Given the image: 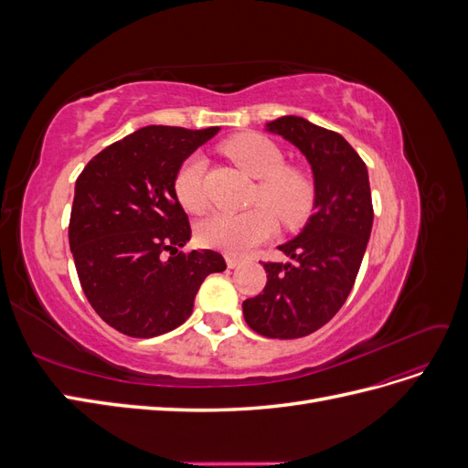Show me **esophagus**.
Segmentation results:
<instances>
[{
    "label": "esophagus",
    "instance_id": "esophagus-1",
    "mask_svg": "<svg viewBox=\"0 0 468 468\" xmlns=\"http://www.w3.org/2000/svg\"><path fill=\"white\" fill-rule=\"evenodd\" d=\"M239 263H242V260L232 256V253H229V256H226V265H229L230 269H236Z\"/></svg>",
    "mask_w": 468,
    "mask_h": 468
}]
</instances>
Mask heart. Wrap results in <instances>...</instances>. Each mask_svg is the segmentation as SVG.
<instances>
[{
	"label": "heart",
	"instance_id": "heart-1",
	"mask_svg": "<svg viewBox=\"0 0 468 468\" xmlns=\"http://www.w3.org/2000/svg\"><path fill=\"white\" fill-rule=\"evenodd\" d=\"M224 152L248 172L260 179L251 203L263 205L244 212H215L197 226V238L207 248L222 250L232 256L265 242L277 229V220L285 226L301 224L314 205V183L303 169L285 165V155L271 140L246 133L224 144ZM207 162L201 154H191L174 177V193L179 205L189 212H203Z\"/></svg>",
	"mask_w": 468,
	"mask_h": 468
}]
</instances>
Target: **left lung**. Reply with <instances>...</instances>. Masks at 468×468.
I'll list each match as a JSON object with an SVG mask.
<instances>
[{
    "mask_svg": "<svg viewBox=\"0 0 468 468\" xmlns=\"http://www.w3.org/2000/svg\"><path fill=\"white\" fill-rule=\"evenodd\" d=\"M267 131L289 140L313 167L314 215L279 246L291 261L263 263L265 289L242 308L253 332L296 339L328 324L353 289L373 229L369 174L342 134L303 117H281Z\"/></svg>",
    "mask_w": 468,
    "mask_h": 468,
    "instance_id": "1",
    "label": "left lung"
}]
</instances>
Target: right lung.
<instances>
[{"label": "right lung", "mask_w": 468, "mask_h": 468, "mask_svg": "<svg viewBox=\"0 0 468 468\" xmlns=\"http://www.w3.org/2000/svg\"><path fill=\"white\" fill-rule=\"evenodd\" d=\"M218 131L144 126L99 152L76 181L68 229L76 271L95 313L124 335L176 330L205 277L226 269L218 251H179L191 226L174 193L179 165Z\"/></svg>", "instance_id": "add662e5"}]
</instances>
